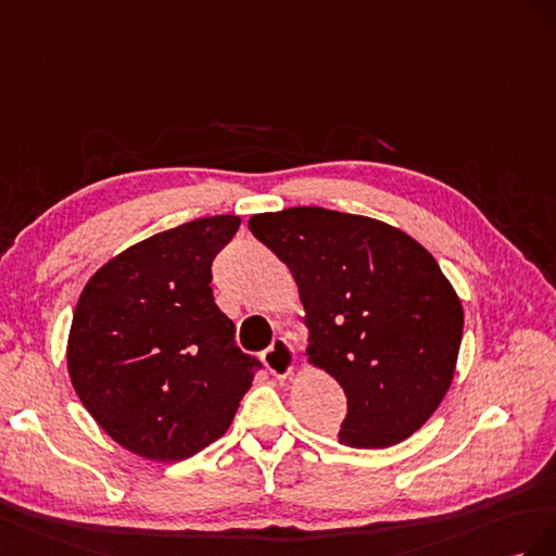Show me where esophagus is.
Wrapping results in <instances>:
<instances>
[{
	"instance_id": "obj_1",
	"label": "esophagus",
	"mask_w": 556,
	"mask_h": 556,
	"mask_svg": "<svg viewBox=\"0 0 556 556\" xmlns=\"http://www.w3.org/2000/svg\"><path fill=\"white\" fill-rule=\"evenodd\" d=\"M261 358L265 363V368L275 377H289L295 368L298 354L287 338H277L273 344H269V349H265Z\"/></svg>"
}]
</instances>
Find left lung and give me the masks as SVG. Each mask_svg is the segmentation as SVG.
Segmentation results:
<instances>
[{
    "label": "left lung",
    "mask_w": 556,
    "mask_h": 556,
    "mask_svg": "<svg viewBox=\"0 0 556 556\" xmlns=\"http://www.w3.org/2000/svg\"><path fill=\"white\" fill-rule=\"evenodd\" d=\"M305 305L312 363L344 389L338 440L382 450L426 424L452 384L464 309L440 265L368 216L291 207L251 216Z\"/></svg>",
    "instance_id": "8db88e82"
}]
</instances>
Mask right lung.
<instances>
[{"label":"right lung","instance_id":"obj_1","mask_svg":"<svg viewBox=\"0 0 556 556\" xmlns=\"http://www.w3.org/2000/svg\"><path fill=\"white\" fill-rule=\"evenodd\" d=\"M240 216H207L118 253L78 298L67 366L78 399L121 447L181 462L228 431L256 356L214 303L212 261Z\"/></svg>","mask_w":556,"mask_h":556}]
</instances>
